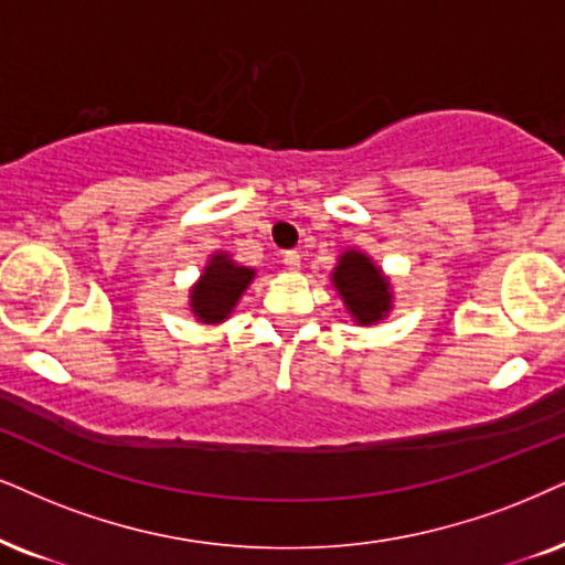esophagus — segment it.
<instances>
[{
  "mask_svg": "<svg viewBox=\"0 0 565 565\" xmlns=\"http://www.w3.org/2000/svg\"><path fill=\"white\" fill-rule=\"evenodd\" d=\"M282 264L288 267L290 271H298L301 269V254L298 250H285L282 254Z\"/></svg>",
  "mask_w": 565,
  "mask_h": 565,
  "instance_id": "obj_1",
  "label": "esophagus"
}]
</instances>
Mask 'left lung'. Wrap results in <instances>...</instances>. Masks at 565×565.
<instances>
[{"label":"left lung","mask_w":565,"mask_h":565,"mask_svg":"<svg viewBox=\"0 0 565 565\" xmlns=\"http://www.w3.org/2000/svg\"><path fill=\"white\" fill-rule=\"evenodd\" d=\"M332 288L359 327L380 324L393 311V282L361 248H345L330 271Z\"/></svg>","instance_id":"1"}]
</instances>
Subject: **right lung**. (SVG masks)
Returning a JSON list of instances; mask_svg holds the SVG:
<instances>
[{"label": "right lung", "mask_w": 565, "mask_h": 565, "mask_svg": "<svg viewBox=\"0 0 565 565\" xmlns=\"http://www.w3.org/2000/svg\"><path fill=\"white\" fill-rule=\"evenodd\" d=\"M254 280V267H243L227 250H214L209 254L199 280L188 290V311L201 324H222Z\"/></svg>", "instance_id": "add662e5"}]
</instances>
